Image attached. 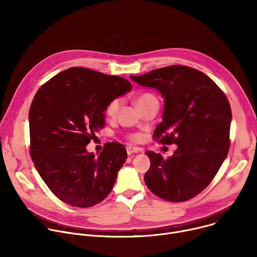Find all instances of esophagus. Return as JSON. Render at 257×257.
Returning a JSON list of instances; mask_svg holds the SVG:
<instances>
[{"instance_id":"obj_1","label":"esophagus","mask_w":257,"mask_h":257,"mask_svg":"<svg viewBox=\"0 0 257 257\" xmlns=\"http://www.w3.org/2000/svg\"><path fill=\"white\" fill-rule=\"evenodd\" d=\"M126 151H127L128 156H131L132 154H136V153H138V152H139V149L134 148V146H127V148H126Z\"/></svg>"}]
</instances>
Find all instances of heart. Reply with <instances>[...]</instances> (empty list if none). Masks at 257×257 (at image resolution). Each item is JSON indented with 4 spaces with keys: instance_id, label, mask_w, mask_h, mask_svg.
I'll return each instance as SVG.
<instances>
[{
    "instance_id": "b5f03b06",
    "label": "heart",
    "mask_w": 257,
    "mask_h": 257,
    "mask_svg": "<svg viewBox=\"0 0 257 257\" xmlns=\"http://www.w3.org/2000/svg\"><path fill=\"white\" fill-rule=\"evenodd\" d=\"M153 102H159V99L156 95L152 94V93H143L141 95H139L136 100V106L138 107V109L149 105ZM120 104H121V100L119 98H115L113 100H111L108 102V104L106 105L105 108V114L109 117V118H115L119 112V108H120ZM132 139H137V136L133 135L131 137Z\"/></svg>"
}]
</instances>
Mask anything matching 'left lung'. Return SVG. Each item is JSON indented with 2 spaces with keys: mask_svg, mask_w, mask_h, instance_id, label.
Segmentation results:
<instances>
[{
  "mask_svg": "<svg viewBox=\"0 0 257 257\" xmlns=\"http://www.w3.org/2000/svg\"><path fill=\"white\" fill-rule=\"evenodd\" d=\"M130 78L156 88L165 99L163 122L154 132L161 143L177 145L165 160L146 152L149 189L168 201H186L208 186L227 158L232 111L224 92L204 73L187 66H169Z\"/></svg>",
  "mask_w": 257,
  "mask_h": 257,
  "instance_id": "left-lung-1",
  "label": "left lung"
}]
</instances>
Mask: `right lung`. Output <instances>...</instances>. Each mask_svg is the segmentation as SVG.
Segmentation results:
<instances>
[{
	"instance_id": "right-lung-1",
	"label": "right lung",
	"mask_w": 257,
	"mask_h": 257,
	"mask_svg": "<svg viewBox=\"0 0 257 257\" xmlns=\"http://www.w3.org/2000/svg\"><path fill=\"white\" fill-rule=\"evenodd\" d=\"M122 77L72 67L45 83L29 109L30 155L36 171L63 202L90 207L112 191L127 159L109 143L96 157L86 145L104 126L108 102L131 91Z\"/></svg>"
}]
</instances>
